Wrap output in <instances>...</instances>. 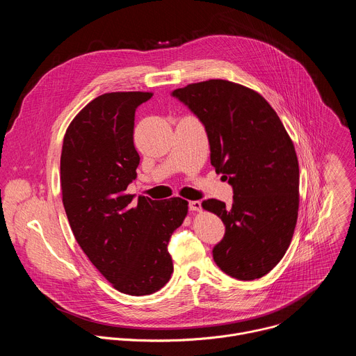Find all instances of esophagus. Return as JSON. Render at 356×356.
<instances>
[{"label": "esophagus", "mask_w": 356, "mask_h": 356, "mask_svg": "<svg viewBox=\"0 0 356 356\" xmlns=\"http://www.w3.org/2000/svg\"><path fill=\"white\" fill-rule=\"evenodd\" d=\"M188 210L190 211H200L201 210V202L194 200V201H188Z\"/></svg>", "instance_id": "obj_1"}]
</instances>
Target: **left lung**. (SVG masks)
<instances>
[{
  "label": "left lung",
  "mask_w": 356,
  "mask_h": 356,
  "mask_svg": "<svg viewBox=\"0 0 356 356\" xmlns=\"http://www.w3.org/2000/svg\"><path fill=\"white\" fill-rule=\"evenodd\" d=\"M204 125L210 159L232 186V206L206 200L224 238L213 248L217 266L238 280L269 273L284 257L298 211V162L293 142L268 101L227 80L188 84L172 92Z\"/></svg>",
  "instance_id": "left-lung-1"
}]
</instances>
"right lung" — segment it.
<instances>
[{
    "label": "right lung",
    "instance_id": "add662e5",
    "mask_svg": "<svg viewBox=\"0 0 356 356\" xmlns=\"http://www.w3.org/2000/svg\"><path fill=\"white\" fill-rule=\"evenodd\" d=\"M152 92H107L69 125L60 156L63 206L74 238L91 264L118 291L146 296L173 272L168 245L187 216L186 200L127 194L136 177V108Z\"/></svg>",
    "mask_w": 356,
    "mask_h": 356
}]
</instances>
